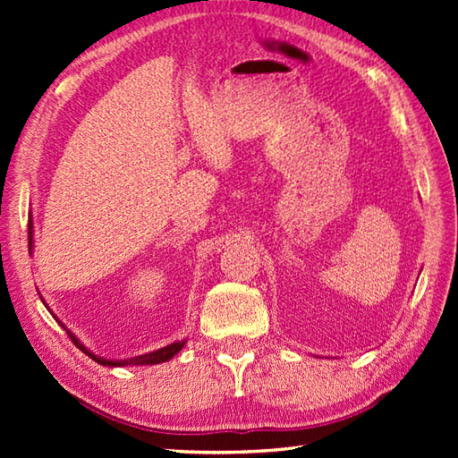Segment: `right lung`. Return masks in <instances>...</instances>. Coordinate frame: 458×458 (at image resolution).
<instances>
[{"mask_svg": "<svg viewBox=\"0 0 458 458\" xmlns=\"http://www.w3.org/2000/svg\"><path fill=\"white\" fill-rule=\"evenodd\" d=\"M34 222H32V215H30V220H29V250L32 251L34 250ZM44 301V299H42ZM46 305V303H44ZM47 307V305H46ZM47 310H49V307H47ZM51 312V310H49ZM51 315H54V312H51ZM54 318L63 326L64 330H67V334H69V337L72 339L74 342V345L81 349L82 352H86V355L91 359V360H96V362H99V364H103V367H143V364H159V362H166V360H171L176 352L186 345V339L184 342H174V344H171V345H166V347H161V349H157V351H151V352H146V355H138V357H132V359H123V360H111V359H106V357H99V355H96V352H91L81 339H78L67 326H64L55 315H54Z\"/></svg>", "mask_w": 458, "mask_h": 458, "instance_id": "add662e5", "label": "right lung"}]
</instances>
